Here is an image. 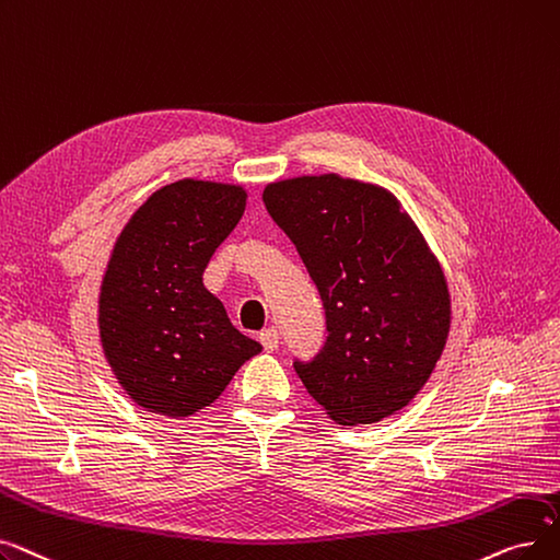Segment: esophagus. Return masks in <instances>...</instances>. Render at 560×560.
<instances>
[{
  "mask_svg": "<svg viewBox=\"0 0 560 560\" xmlns=\"http://www.w3.org/2000/svg\"><path fill=\"white\" fill-rule=\"evenodd\" d=\"M259 341H261L266 353H273L278 349V343H280V332L276 328H266V330H261Z\"/></svg>",
  "mask_w": 560,
  "mask_h": 560,
  "instance_id": "obj_1",
  "label": "esophagus"
}]
</instances>
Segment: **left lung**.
Masks as SVG:
<instances>
[{"mask_svg": "<svg viewBox=\"0 0 560 560\" xmlns=\"http://www.w3.org/2000/svg\"><path fill=\"white\" fill-rule=\"evenodd\" d=\"M326 307L328 337L296 374L341 425L404 410L429 383L451 328L442 266L385 186L337 173L264 186Z\"/></svg>", "mask_w": 560, "mask_h": 560, "instance_id": "1", "label": "left lung"}]
</instances>
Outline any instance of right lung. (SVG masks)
<instances>
[{
  "label": "right lung",
  "mask_w": 560,
  "mask_h": 560,
  "mask_svg": "<svg viewBox=\"0 0 560 560\" xmlns=\"http://www.w3.org/2000/svg\"><path fill=\"white\" fill-rule=\"evenodd\" d=\"M246 200L242 184L184 177L156 189L116 238L97 294L100 346L118 385L148 412H200L261 353L202 282Z\"/></svg>",
  "instance_id": "1"
}]
</instances>
